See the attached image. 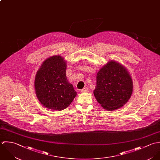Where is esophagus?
Instances as JSON below:
<instances>
[{"instance_id":"esophagus-1","label":"esophagus","mask_w":160,"mask_h":160,"mask_svg":"<svg viewBox=\"0 0 160 160\" xmlns=\"http://www.w3.org/2000/svg\"><path fill=\"white\" fill-rule=\"evenodd\" d=\"M81 92L82 93H87V92H88V88L87 87H85V88H83L82 90H81Z\"/></svg>"}]
</instances>
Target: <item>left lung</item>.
<instances>
[{"mask_svg": "<svg viewBox=\"0 0 160 160\" xmlns=\"http://www.w3.org/2000/svg\"><path fill=\"white\" fill-rule=\"evenodd\" d=\"M133 83L127 69L116 61L102 67L96 75L94 95L101 106L108 111L121 108L132 95Z\"/></svg>", "mask_w": 160, "mask_h": 160, "instance_id": "obj_1", "label": "left lung"}]
</instances>
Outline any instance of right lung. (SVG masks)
<instances>
[{
	"label": "right lung",
	"instance_id": "obj_1",
	"mask_svg": "<svg viewBox=\"0 0 160 160\" xmlns=\"http://www.w3.org/2000/svg\"><path fill=\"white\" fill-rule=\"evenodd\" d=\"M66 62L60 56L51 57L41 65L34 80L36 94L42 106L61 111L67 108L77 95L66 75Z\"/></svg>",
	"mask_w": 160,
	"mask_h": 160
}]
</instances>
